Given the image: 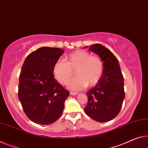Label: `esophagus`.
Returning <instances> with one entry per match:
<instances>
[{
	"label": "esophagus",
	"mask_w": 148,
	"mask_h": 148,
	"mask_svg": "<svg viewBox=\"0 0 148 148\" xmlns=\"http://www.w3.org/2000/svg\"><path fill=\"white\" fill-rule=\"evenodd\" d=\"M70 94L71 95H78V92H70Z\"/></svg>",
	"instance_id": "esophagus-1"
}]
</instances>
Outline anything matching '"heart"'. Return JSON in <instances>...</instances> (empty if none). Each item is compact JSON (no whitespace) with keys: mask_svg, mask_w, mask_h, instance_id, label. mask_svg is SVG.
<instances>
[{"mask_svg":"<svg viewBox=\"0 0 148 148\" xmlns=\"http://www.w3.org/2000/svg\"><path fill=\"white\" fill-rule=\"evenodd\" d=\"M75 71L77 77L69 82L68 87L71 90H80L99 83L103 75L104 63L99 57L79 49L67 55L65 61H57L53 67L54 77L63 85L68 83Z\"/></svg>","mask_w":148,"mask_h":148,"instance_id":"obj_1","label":"heart"}]
</instances>
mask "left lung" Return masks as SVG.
Returning <instances> with one entry per match:
<instances>
[{"label":"left lung","mask_w":148,"mask_h":148,"mask_svg":"<svg viewBox=\"0 0 148 148\" xmlns=\"http://www.w3.org/2000/svg\"><path fill=\"white\" fill-rule=\"evenodd\" d=\"M88 49L101 58L104 72L99 83L87 92L88 103L84 110L97 122H108L114 119L122 108L125 97L124 77L119 61L108 49L96 44Z\"/></svg>","instance_id":"8db88e82"}]
</instances>
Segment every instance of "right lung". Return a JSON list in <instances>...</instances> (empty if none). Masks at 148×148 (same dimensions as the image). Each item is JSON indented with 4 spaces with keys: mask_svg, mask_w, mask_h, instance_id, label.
<instances>
[{
    "mask_svg": "<svg viewBox=\"0 0 148 148\" xmlns=\"http://www.w3.org/2000/svg\"><path fill=\"white\" fill-rule=\"evenodd\" d=\"M64 53L42 47L27 56L20 71L18 99L26 115L38 124L53 123L62 114L69 92L54 77L53 67Z\"/></svg>",
    "mask_w": 148,
    "mask_h": 148,
    "instance_id": "obj_1",
    "label": "right lung"
}]
</instances>
